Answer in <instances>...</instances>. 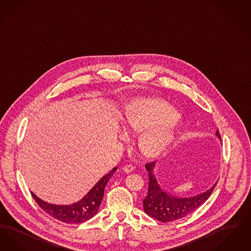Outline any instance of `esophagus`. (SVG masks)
Returning a JSON list of instances; mask_svg holds the SVG:
<instances>
[{
    "instance_id": "34e87169",
    "label": "esophagus",
    "mask_w": 251,
    "mask_h": 251,
    "mask_svg": "<svg viewBox=\"0 0 251 251\" xmlns=\"http://www.w3.org/2000/svg\"><path fill=\"white\" fill-rule=\"evenodd\" d=\"M123 170H124L125 173L129 174V173H132V172L135 170V167L132 166V165H126V166L123 168Z\"/></svg>"
}]
</instances>
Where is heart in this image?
Masks as SVG:
<instances>
[{"label": "heart", "mask_w": 251, "mask_h": 251, "mask_svg": "<svg viewBox=\"0 0 251 251\" xmlns=\"http://www.w3.org/2000/svg\"><path fill=\"white\" fill-rule=\"evenodd\" d=\"M179 113L160 99L132 101L123 115L126 130L142 132L138 146L145 156L155 157L173 142Z\"/></svg>", "instance_id": "b5f03b06"}]
</instances>
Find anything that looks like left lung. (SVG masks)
<instances>
[{
  "label": "left lung",
  "mask_w": 251,
  "mask_h": 251,
  "mask_svg": "<svg viewBox=\"0 0 251 251\" xmlns=\"http://www.w3.org/2000/svg\"><path fill=\"white\" fill-rule=\"evenodd\" d=\"M216 135L218 139H221L218 129ZM155 164V161H153L145 165L148 172L149 186L148 194L143 200V209L149 217L157 219L158 221L171 222L185 218L206 201L217 185L216 183L205 192L196 196L179 198L170 195L165 192L155 178L153 174Z\"/></svg>",
  "instance_id": "obj_1"
}]
</instances>
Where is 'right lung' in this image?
Instances as JSON below:
<instances>
[{
	"label": "right lung",
	"mask_w": 251,
	"mask_h": 251,
	"mask_svg": "<svg viewBox=\"0 0 251 251\" xmlns=\"http://www.w3.org/2000/svg\"><path fill=\"white\" fill-rule=\"evenodd\" d=\"M116 170L117 167L113 168L109 174L104 175L81 200L69 205L51 204L39 199L32 191L31 194L36 203L50 217L67 224L82 223L98 214V209L104 196L105 186Z\"/></svg>",
	"instance_id": "add662e5"
}]
</instances>
